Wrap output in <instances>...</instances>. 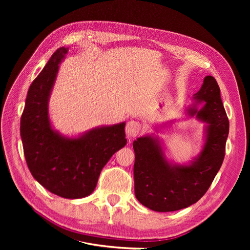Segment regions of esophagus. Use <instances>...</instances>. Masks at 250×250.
I'll list each match as a JSON object with an SVG mask.
<instances>
[{
    "instance_id": "1",
    "label": "esophagus",
    "mask_w": 250,
    "mask_h": 250,
    "mask_svg": "<svg viewBox=\"0 0 250 250\" xmlns=\"http://www.w3.org/2000/svg\"><path fill=\"white\" fill-rule=\"evenodd\" d=\"M142 125L138 121H129L126 125V135L128 138H135L141 131Z\"/></svg>"
}]
</instances>
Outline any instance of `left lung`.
Masks as SVG:
<instances>
[{
  "instance_id": "obj_1",
  "label": "left lung",
  "mask_w": 250,
  "mask_h": 250,
  "mask_svg": "<svg viewBox=\"0 0 250 250\" xmlns=\"http://www.w3.org/2000/svg\"><path fill=\"white\" fill-rule=\"evenodd\" d=\"M195 99L206 104L201 109L194 104L188 111L208 127L203 149L191 165H171L156 138L147 135L133 142L134 194L143 206L152 210L174 211L197 202L208 190L223 163L229 122L220 88L213 76L204 78Z\"/></svg>"
}]
</instances>
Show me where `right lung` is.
I'll use <instances>...</instances> for the list:
<instances>
[{
    "label": "right lung",
    "mask_w": 250,
    "mask_h": 250,
    "mask_svg": "<svg viewBox=\"0 0 250 250\" xmlns=\"http://www.w3.org/2000/svg\"><path fill=\"white\" fill-rule=\"evenodd\" d=\"M67 51L57 49L30 85L21 118V137L32 176L51 193L78 199L93 193L101 170L127 140L125 123L98 127L75 139L53 129L48 102L58 64Z\"/></svg>",
    "instance_id": "right-lung-1"
}]
</instances>
